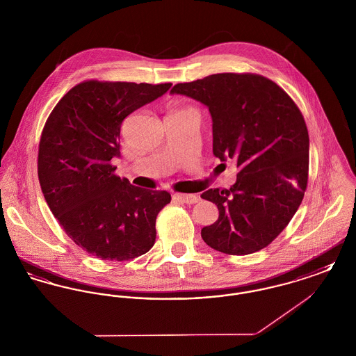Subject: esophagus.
Instances as JSON below:
<instances>
[{"label":"esophagus","mask_w":356,"mask_h":356,"mask_svg":"<svg viewBox=\"0 0 356 356\" xmlns=\"http://www.w3.org/2000/svg\"><path fill=\"white\" fill-rule=\"evenodd\" d=\"M173 202L183 204H195L199 202V196L197 195H186V193H175L173 195Z\"/></svg>","instance_id":"34e87169"}]
</instances>
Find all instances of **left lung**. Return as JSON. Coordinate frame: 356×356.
Instances as JSON below:
<instances>
[{"label":"left lung","instance_id":"1","mask_svg":"<svg viewBox=\"0 0 356 356\" xmlns=\"http://www.w3.org/2000/svg\"><path fill=\"white\" fill-rule=\"evenodd\" d=\"M170 93L208 106L213 154L238 170L229 189L202 193L219 209V219L202 229L204 241L222 254L260 251L305 197L309 138L302 112L279 85L252 73L211 74Z\"/></svg>","mask_w":356,"mask_h":356}]
</instances>
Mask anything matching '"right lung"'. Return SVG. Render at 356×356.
<instances>
[{
    "mask_svg": "<svg viewBox=\"0 0 356 356\" xmlns=\"http://www.w3.org/2000/svg\"><path fill=\"white\" fill-rule=\"evenodd\" d=\"M172 84L89 80L73 86L47 120L38 147V180L58 224L102 260L147 254L167 191L132 186L115 175L127 116L161 97Z\"/></svg>",
    "mask_w": 356,
    "mask_h": 356,
    "instance_id": "obj_1",
    "label": "right lung"
}]
</instances>
